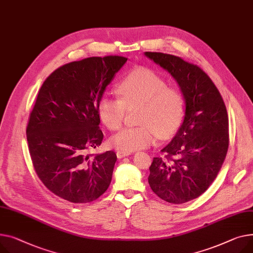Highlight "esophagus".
Listing matches in <instances>:
<instances>
[{
    "label": "esophagus",
    "instance_id": "esophagus-1",
    "mask_svg": "<svg viewBox=\"0 0 253 253\" xmlns=\"http://www.w3.org/2000/svg\"><path fill=\"white\" fill-rule=\"evenodd\" d=\"M130 155V153H125V151H121V150H118L117 151V157L118 159H122L125 157H128Z\"/></svg>",
    "mask_w": 253,
    "mask_h": 253
}]
</instances>
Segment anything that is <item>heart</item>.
<instances>
[{
	"instance_id": "b5f03b06",
	"label": "heart",
	"mask_w": 253,
	"mask_h": 253,
	"mask_svg": "<svg viewBox=\"0 0 253 253\" xmlns=\"http://www.w3.org/2000/svg\"><path fill=\"white\" fill-rule=\"evenodd\" d=\"M119 98L104 94L98 100L97 112L103 124L110 130L123 125L126 109L137 108L136 127L115 134L110 144L131 153L154 144L157 136L167 138L176 132L182 122L184 102L175 88L166 87L165 81L155 72L137 69L128 74L117 86Z\"/></svg>"
}]
</instances>
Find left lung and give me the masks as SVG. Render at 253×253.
Segmentation results:
<instances>
[{"label":"left lung","instance_id":"left-lung-1","mask_svg":"<svg viewBox=\"0 0 253 253\" xmlns=\"http://www.w3.org/2000/svg\"><path fill=\"white\" fill-rule=\"evenodd\" d=\"M144 55L169 72L185 99L183 122L174 138L154 158L149 186L167 203L181 205L197 198L216 178L229 146V119L223 97L198 66L169 54Z\"/></svg>","mask_w":253,"mask_h":253}]
</instances>
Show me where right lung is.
<instances>
[{"mask_svg": "<svg viewBox=\"0 0 253 253\" xmlns=\"http://www.w3.org/2000/svg\"><path fill=\"white\" fill-rule=\"evenodd\" d=\"M127 62L91 57L63 65L42 83L26 128L29 154L44 186L73 204L103 195L112 181L115 151L89 155L102 144L98 100Z\"/></svg>", "mask_w": 253, "mask_h": 253, "instance_id": "obj_1", "label": "right lung"}]
</instances>
